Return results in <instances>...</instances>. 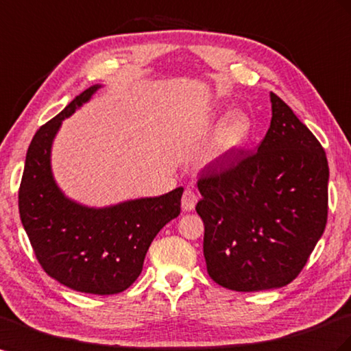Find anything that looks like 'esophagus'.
I'll list each match as a JSON object with an SVG mask.
<instances>
[{
	"label": "esophagus",
	"instance_id": "1",
	"mask_svg": "<svg viewBox=\"0 0 351 351\" xmlns=\"http://www.w3.org/2000/svg\"><path fill=\"white\" fill-rule=\"evenodd\" d=\"M197 202V196L191 189H186L183 196H182V208L184 211H192L195 210V205Z\"/></svg>",
	"mask_w": 351,
	"mask_h": 351
}]
</instances>
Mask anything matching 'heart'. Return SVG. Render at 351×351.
Here are the masks:
<instances>
[{"label":"heart","instance_id":"1","mask_svg":"<svg viewBox=\"0 0 351 351\" xmlns=\"http://www.w3.org/2000/svg\"><path fill=\"white\" fill-rule=\"evenodd\" d=\"M252 131V124L248 115L243 112H233L227 117L217 136L215 152L219 155L233 152L248 141Z\"/></svg>","mask_w":351,"mask_h":351}]
</instances>
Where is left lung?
Here are the masks:
<instances>
[{
	"instance_id": "1",
	"label": "left lung",
	"mask_w": 351,
	"mask_h": 351,
	"mask_svg": "<svg viewBox=\"0 0 351 351\" xmlns=\"http://www.w3.org/2000/svg\"><path fill=\"white\" fill-rule=\"evenodd\" d=\"M270 100V128L257 152L197 180L208 274L238 292L288 285L328 220L325 150L285 101L274 93Z\"/></svg>"
}]
</instances>
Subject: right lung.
Returning <instances> with one entry per match:
<instances>
[{
  "instance_id": "1",
  "label": "right lung",
  "mask_w": 351,
  "mask_h": 351,
  "mask_svg": "<svg viewBox=\"0 0 351 351\" xmlns=\"http://www.w3.org/2000/svg\"><path fill=\"white\" fill-rule=\"evenodd\" d=\"M99 87L82 91L35 132L19 187V213L35 257L49 276L75 291L112 295L138 278L154 238L180 214L183 187L99 210L63 196L50 168L53 138L62 121Z\"/></svg>"
}]
</instances>
